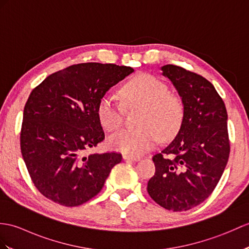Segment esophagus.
Listing matches in <instances>:
<instances>
[{
	"mask_svg": "<svg viewBox=\"0 0 249 249\" xmlns=\"http://www.w3.org/2000/svg\"><path fill=\"white\" fill-rule=\"evenodd\" d=\"M123 159H124V160H128V161H134V162H136V161H140V160H141V157H139V156L124 155V156H123Z\"/></svg>",
	"mask_w": 249,
	"mask_h": 249,
	"instance_id": "obj_1",
	"label": "esophagus"
}]
</instances>
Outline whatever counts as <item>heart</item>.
Listing matches in <instances>:
<instances>
[{
    "label": "heart",
    "mask_w": 249,
    "mask_h": 249,
    "mask_svg": "<svg viewBox=\"0 0 249 249\" xmlns=\"http://www.w3.org/2000/svg\"><path fill=\"white\" fill-rule=\"evenodd\" d=\"M121 96L128 107H142L139 128L122 129L108 139L112 149L128 155H141L151 151L160 140L175 136L183 119V104L178 95L169 92L167 86L148 74L132 77L121 89ZM97 118L108 131L123 124V109L118 98L105 94L97 106Z\"/></svg>",
    "instance_id": "heart-1"
}]
</instances>
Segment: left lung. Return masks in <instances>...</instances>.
<instances>
[{"label":"left lung","instance_id":"8db88e82","mask_svg":"<svg viewBox=\"0 0 249 249\" xmlns=\"http://www.w3.org/2000/svg\"><path fill=\"white\" fill-rule=\"evenodd\" d=\"M162 75L183 104V119L175 139L153 161L149 196L174 212L187 211L209 197L229 158L227 110L214 86L200 75L166 65Z\"/></svg>","mask_w":249,"mask_h":249}]
</instances>
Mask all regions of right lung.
I'll return each mask as SVG.
<instances>
[{
  "mask_svg": "<svg viewBox=\"0 0 249 249\" xmlns=\"http://www.w3.org/2000/svg\"><path fill=\"white\" fill-rule=\"evenodd\" d=\"M134 72L113 63H78L51 74L35 88L23 111L21 153L39 192L66 207L100 193L118 153L91 154L105 138L97 106L106 92Z\"/></svg>",
  "mask_w": 249,
  "mask_h": 249,
  "instance_id": "1",
  "label": "right lung"
}]
</instances>
